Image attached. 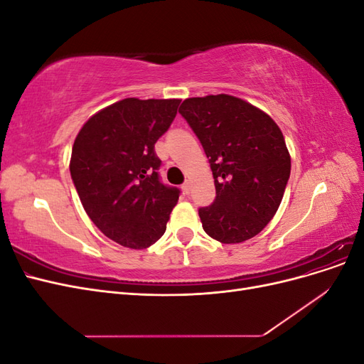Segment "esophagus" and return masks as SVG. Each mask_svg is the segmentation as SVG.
I'll return each mask as SVG.
<instances>
[{
  "mask_svg": "<svg viewBox=\"0 0 364 364\" xmlns=\"http://www.w3.org/2000/svg\"><path fill=\"white\" fill-rule=\"evenodd\" d=\"M182 190H183L185 194H190V190H191V188H190V182H185V183L182 185Z\"/></svg>",
  "mask_w": 364,
  "mask_h": 364,
  "instance_id": "1",
  "label": "esophagus"
}]
</instances>
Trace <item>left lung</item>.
I'll return each mask as SVG.
<instances>
[{"mask_svg":"<svg viewBox=\"0 0 364 364\" xmlns=\"http://www.w3.org/2000/svg\"><path fill=\"white\" fill-rule=\"evenodd\" d=\"M179 112L200 139L214 176L215 200L199 209L203 230L223 245L258 235L277 214L290 178L279 126L228 94L186 98Z\"/></svg>","mask_w":364,"mask_h":364,"instance_id":"obj_1","label":"left lung"}]
</instances>
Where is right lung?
<instances>
[{"label":"right lung","instance_id":"obj_1","mask_svg":"<svg viewBox=\"0 0 364 364\" xmlns=\"http://www.w3.org/2000/svg\"><path fill=\"white\" fill-rule=\"evenodd\" d=\"M179 98H124L94 114L77 134L70 171L86 214L115 243L144 249L164 235L179 190L161 183L156 141Z\"/></svg>","mask_w":364,"mask_h":364}]
</instances>
